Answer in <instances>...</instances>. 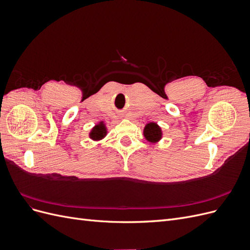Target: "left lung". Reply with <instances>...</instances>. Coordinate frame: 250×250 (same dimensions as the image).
I'll list each match as a JSON object with an SVG mask.
<instances>
[{"label": "left lung", "instance_id": "1", "mask_svg": "<svg viewBox=\"0 0 250 250\" xmlns=\"http://www.w3.org/2000/svg\"><path fill=\"white\" fill-rule=\"evenodd\" d=\"M144 135L147 141L156 143L162 139V129L156 123H149L144 128Z\"/></svg>", "mask_w": 250, "mask_h": 250}]
</instances>
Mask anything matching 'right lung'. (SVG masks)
<instances>
[{
  "instance_id": "1",
  "label": "right lung",
  "mask_w": 250,
  "mask_h": 250,
  "mask_svg": "<svg viewBox=\"0 0 250 250\" xmlns=\"http://www.w3.org/2000/svg\"><path fill=\"white\" fill-rule=\"evenodd\" d=\"M107 131H106V127L103 124V122H100L98 125H96L92 131L89 132V138L93 139L95 141H99L101 139H103L105 135H106Z\"/></svg>"
}]
</instances>
